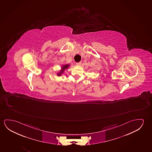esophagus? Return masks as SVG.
<instances>
[{
	"label": "esophagus",
	"instance_id": "34e87169",
	"mask_svg": "<svg viewBox=\"0 0 152 152\" xmlns=\"http://www.w3.org/2000/svg\"><path fill=\"white\" fill-rule=\"evenodd\" d=\"M81 64H82V62H81V61H80V62H78V63H76V65L80 66V65Z\"/></svg>",
	"mask_w": 152,
	"mask_h": 152
}]
</instances>
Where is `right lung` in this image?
<instances>
[{"label":"right lung","mask_w":152,"mask_h":152,"mask_svg":"<svg viewBox=\"0 0 152 152\" xmlns=\"http://www.w3.org/2000/svg\"><path fill=\"white\" fill-rule=\"evenodd\" d=\"M70 66V64H64V65H61V69L59 70L58 72L57 73V76H61L63 75L64 73L65 70L67 69L69 67V66Z\"/></svg>","instance_id":"1"}]
</instances>
